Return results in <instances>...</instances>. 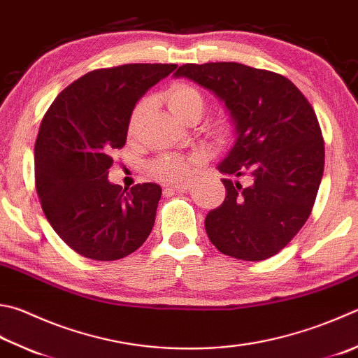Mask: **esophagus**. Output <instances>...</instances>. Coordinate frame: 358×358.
I'll use <instances>...</instances> for the list:
<instances>
[{"mask_svg":"<svg viewBox=\"0 0 358 358\" xmlns=\"http://www.w3.org/2000/svg\"><path fill=\"white\" fill-rule=\"evenodd\" d=\"M192 188V182L190 180H185V182H178V184H173V185H168L166 190H176V192H187Z\"/></svg>","mask_w":358,"mask_h":358,"instance_id":"obj_1","label":"esophagus"}]
</instances>
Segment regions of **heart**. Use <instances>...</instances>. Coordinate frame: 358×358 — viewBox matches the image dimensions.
I'll return each instance as SVG.
<instances>
[{
  "mask_svg": "<svg viewBox=\"0 0 358 358\" xmlns=\"http://www.w3.org/2000/svg\"><path fill=\"white\" fill-rule=\"evenodd\" d=\"M164 99L170 110L185 121L192 117L199 118L204 112L206 107V98L196 87L188 83H174L164 92ZM148 107L150 103L148 101H140V103L134 107L131 112L129 121H127V134L129 137H136L140 132L143 121L146 118ZM213 137L215 140L222 141L229 136V126L227 123H218L213 127ZM187 160L179 156H166L159 159L156 164L151 166V171L156 178L162 180H178L182 179L187 174Z\"/></svg>",
  "mask_w": 358,
  "mask_h": 358,
  "instance_id": "obj_1",
  "label": "heart"
}]
</instances>
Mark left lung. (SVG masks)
Masks as SVG:
<instances>
[{
  "mask_svg": "<svg viewBox=\"0 0 358 358\" xmlns=\"http://www.w3.org/2000/svg\"><path fill=\"white\" fill-rule=\"evenodd\" d=\"M173 76L213 93L234 127L235 143L217 166L229 176L226 198L207 213L208 238L235 259L273 257L306 224L321 184L315 110L289 79L237 62L185 64Z\"/></svg>",
  "mask_w": 358,
  "mask_h": 358,
  "instance_id": "1",
  "label": "left lung"
}]
</instances>
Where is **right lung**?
<instances>
[{
    "instance_id": "add662e5",
    "label": "right lung",
    "mask_w": 358,
    "mask_h": 358,
    "mask_svg": "<svg viewBox=\"0 0 358 358\" xmlns=\"http://www.w3.org/2000/svg\"><path fill=\"white\" fill-rule=\"evenodd\" d=\"M176 69L127 64L90 71L60 92L45 113L34 150L37 194L51 227L87 259H123L150 237L160 185L123 190L107 176L137 101Z\"/></svg>"
}]
</instances>
